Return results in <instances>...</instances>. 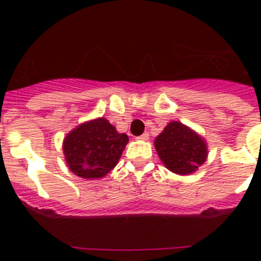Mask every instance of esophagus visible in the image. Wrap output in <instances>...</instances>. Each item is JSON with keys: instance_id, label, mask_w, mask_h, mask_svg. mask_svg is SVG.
Segmentation results:
<instances>
[{"instance_id": "esophagus-1", "label": "esophagus", "mask_w": 261, "mask_h": 261, "mask_svg": "<svg viewBox=\"0 0 261 261\" xmlns=\"http://www.w3.org/2000/svg\"><path fill=\"white\" fill-rule=\"evenodd\" d=\"M138 140H142V141H146V140H149V133H144V135H141L140 137H137Z\"/></svg>"}]
</instances>
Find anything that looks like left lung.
I'll list each match as a JSON object with an SVG mask.
<instances>
[{
	"label": "left lung",
	"instance_id": "1",
	"mask_svg": "<svg viewBox=\"0 0 261 261\" xmlns=\"http://www.w3.org/2000/svg\"><path fill=\"white\" fill-rule=\"evenodd\" d=\"M154 145L166 167L179 175L196 171L208 155L204 140L179 121L168 124Z\"/></svg>",
	"mask_w": 261,
	"mask_h": 261
}]
</instances>
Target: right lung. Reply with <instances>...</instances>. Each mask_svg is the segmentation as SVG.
I'll use <instances>...</instances> for the list:
<instances>
[{"instance_id": "add662e5", "label": "right lung", "mask_w": 261, "mask_h": 261, "mask_svg": "<svg viewBox=\"0 0 261 261\" xmlns=\"http://www.w3.org/2000/svg\"><path fill=\"white\" fill-rule=\"evenodd\" d=\"M128 141L125 133H117L108 120L100 117L73 129L64 141V154L75 175L98 179L117 165Z\"/></svg>"}]
</instances>
